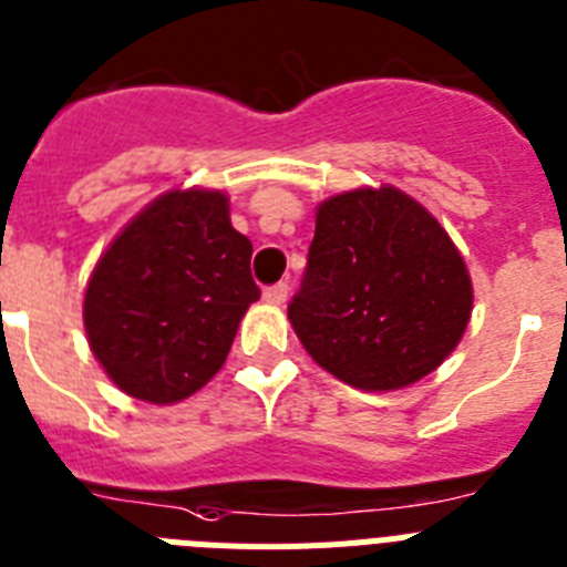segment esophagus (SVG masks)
Masks as SVG:
<instances>
[{
    "label": "esophagus",
    "instance_id": "1",
    "mask_svg": "<svg viewBox=\"0 0 567 567\" xmlns=\"http://www.w3.org/2000/svg\"><path fill=\"white\" fill-rule=\"evenodd\" d=\"M288 282H277V285H270V288H265L262 299L268 305H282L285 299H288Z\"/></svg>",
    "mask_w": 567,
    "mask_h": 567
}]
</instances>
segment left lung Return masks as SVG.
Wrapping results in <instances>:
<instances>
[{
    "label": "left lung",
    "instance_id": "obj_1",
    "mask_svg": "<svg viewBox=\"0 0 567 567\" xmlns=\"http://www.w3.org/2000/svg\"><path fill=\"white\" fill-rule=\"evenodd\" d=\"M474 308L465 259L402 190L324 199L288 319L313 362L362 391H400L460 344Z\"/></svg>",
    "mask_w": 567,
    "mask_h": 567
}]
</instances>
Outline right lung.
<instances>
[{"mask_svg": "<svg viewBox=\"0 0 567 567\" xmlns=\"http://www.w3.org/2000/svg\"><path fill=\"white\" fill-rule=\"evenodd\" d=\"M248 236L223 190H167L107 245L85 290V333L113 385L154 405L199 391L259 299Z\"/></svg>", "mask_w": 567, "mask_h": 567, "instance_id": "1", "label": "right lung"}]
</instances>
